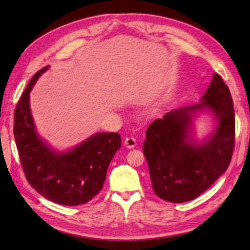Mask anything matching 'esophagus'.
I'll return each mask as SVG.
<instances>
[{"label": "esophagus", "instance_id": "1", "mask_svg": "<svg viewBox=\"0 0 250 250\" xmlns=\"http://www.w3.org/2000/svg\"><path fill=\"white\" fill-rule=\"evenodd\" d=\"M136 145V140L134 139L133 136H129V137H125V146L126 148H133Z\"/></svg>", "mask_w": 250, "mask_h": 250}]
</instances>
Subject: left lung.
<instances>
[{"label": "left lung", "mask_w": 250, "mask_h": 250, "mask_svg": "<svg viewBox=\"0 0 250 250\" xmlns=\"http://www.w3.org/2000/svg\"><path fill=\"white\" fill-rule=\"evenodd\" d=\"M201 102L172 109L153 120L146 131L143 151L155 193L172 203L198 198L229 167L235 140V115L229 88L213 75ZM213 116L215 128L204 140L194 137V118Z\"/></svg>", "instance_id": "obj_1"}]
</instances>
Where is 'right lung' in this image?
<instances>
[{"instance_id": "1", "label": "right lung", "mask_w": 250, "mask_h": 250, "mask_svg": "<svg viewBox=\"0 0 250 250\" xmlns=\"http://www.w3.org/2000/svg\"><path fill=\"white\" fill-rule=\"evenodd\" d=\"M42 68L32 77L15 109L14 136L29 184L54 203L76 206L92 200L103 188L111 159L121 147L118 133L99 132L65 151L49 146L37 133L30 108V92Z\"/></svg>"}]
</instances>
